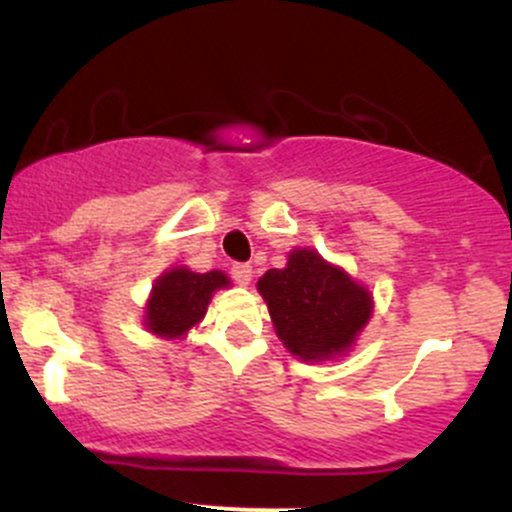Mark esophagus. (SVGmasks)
I'll return each instance as SVG.
<instances>
[{
    "instance_id": "esophagus-1",
    "label": "esophagus",
    "mask_w": 512,
    "mask_h": 512,
    "mask_svg": "<svg viewBox=\"0 0 512 512\" xmlns=\"http://www.w3.org/2000/svg\"><path fill=\"white\" fill-rule=\"evenodd\" d=\"M231 276L236 279V284L248 286L252 281V267H250V264H233Z\"/></svg>"
}]
</instances>
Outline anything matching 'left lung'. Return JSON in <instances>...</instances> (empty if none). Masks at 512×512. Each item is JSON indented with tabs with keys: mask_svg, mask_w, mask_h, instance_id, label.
<instances>
[{
	"mask_svg": "<svg viewBox=\"0 0 512 512\" xmlns=\"http://www.w3.org/2000/svg\"><path fill=\"white\" fill-rule=\"evenodd\" d=\"M257 291L279 339L303 361L344 356L373 315L366 286L308 248L293 250L284 269L260 276Z\"/></svg>",
	"mask_w": 512,
	"mask_h": 512,
	"instance_id": "1",
	"label": "left lung"
}]
</instances>
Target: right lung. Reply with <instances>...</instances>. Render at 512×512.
Masks as SVG:
<instances>
[{"label": "right lung", "instance_id": "1", "mask_svg": "<svg viewBox=\"0 0 512 512\" xmlns=\"http://www.w3.org/2000/svg\"><path fill=\"white\" fill-rule=\"evenodd\" d=\"M228 276L214 272L197 274L187 267H173L156 279L146 301V327L166 339H178L207 313L214 291L228 286Z\"/></svg>", "mask_w": 512, "mask_h": 512}]
</instances>
